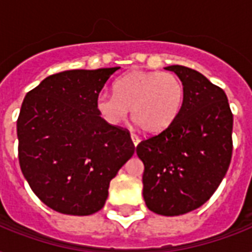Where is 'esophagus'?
Wrapping results in <instances>:
<instances>
[{"mask_svg":"<svg viewBox=\"0 0 252 252\" xmlns=\"http://www.w3.org/2000/svg\"><path fill=\"white\" fill-rule=\"evenodd\" d=\"M130 138H132V141H133V145L137 146L138 142H140V137H138L137 134L132 133V134H130Z\"/></svg>","mask_w":252,"mask_h":252,"instance_id":"34e87169","label":"esophagus"}]
</instances>
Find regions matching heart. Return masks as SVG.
<instances>
[{
    "label": "heart",
    "instance_id": "heart-1",
    "mask_svg": "<svg viewBox=\"0 0 252 252\" xmlns=\"http://www.w3.org/2000/svg\"><path fill=\"white\" fill-rule=\"evenodd\" d=\"M115 94L100 93L96 110L110 126H120L128 116L148 133H159L171 124L183 103V85L172 73L133 70L114 84Z\"/></svg>",
    "mask_w": 252,
    "mask_h": 252
}]
</instances>
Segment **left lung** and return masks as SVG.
Masks as SVG:
<instances>
[{
    "instance_id": "left-lung-1",
    "label": "left lung",
    "mask_w": 252,
    "mask_h": 252,
    "mask_svg": "<svg viewBox=\"0 0 252 252\" xmlns=\"http://www.w3.org/2000/svg\"><path fill=\"white\" fill-rule=\"evenodd\" d=\"M179 77L183 103L175 120L142 140V195L161 216H179L211 199L226 174L233 153V114L227 96L201 73L182 65L165 68Z\"/></svg>"
}]
</instances>
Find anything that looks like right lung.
Returning <instances> with one entry per match:
<instances>
[{
    "label": "right lung",
    "mask_w": 252,
    "mask_h": 252,
    "mask_svg": "<svg viewBox=\"0 0 252 252\" xmlns=\"http://www.w3.org/2000/svg\"><path fill=\"white\" fill-rule=\"evenodd\" d=\"M119 69L52 74L23 99L17 122L19 165L33 193L53 211H100L111 179L133 156L129 132L110 126L96 110V96Z\"/></svg>",
    "instance_id": "right-lung-1"
}]
</instances>
